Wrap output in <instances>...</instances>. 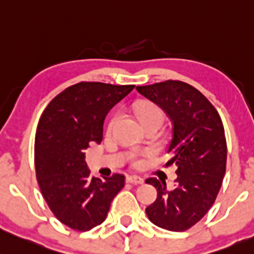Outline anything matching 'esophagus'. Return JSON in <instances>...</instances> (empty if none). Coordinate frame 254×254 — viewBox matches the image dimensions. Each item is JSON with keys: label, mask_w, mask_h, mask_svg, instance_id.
I'll use <instances>...</instances> for the list:
<instances>
[{"label": "esophagus", "mask_w": 254, "mask_h": 254, "mask_svg": "<svg viewBox=\"0 0 254 254\" xmlns=\"http://www.w3.org/2000/svg\"><path fill=\"white\" fill-rule=\"evenodd\" d=\"M127 181L130 184H135V185H141V184H143V179L137 175H129L127 178Z\"/></svg>", "instance_id": "1"}]
</instances>
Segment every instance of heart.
<instances>
[{"label": "heart", "instance_id": "1", "mask_svg": "<svg viewBox=\"0 0 254 254\" xmlns=\"http://www.w3.org/2000/svg\"><path fill=\"white\" fill-rule=\"evenodd\" d=\"M135 113L137 119L140 120L141 124L147 122H161L163 120V112L158 106L153 105V103H141L135 108Z\"/></svg>", "mask_w": 254, "mask_h": 254}]
</instances>
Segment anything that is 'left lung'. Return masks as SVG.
<instances>
[{"instance_id": "1", "label": "left lung", "mask_w": 254, "mask_h": 254, "mask_svg": "<svg viewBox=\"0 0 254 254\" xmlns=\"http://www.w3.org/2000/svg\"><path fill=\"white\" fill-rule=\"evenodd\" d=\"M136 90L169 117L170 161L165 165L178 168L170 191L165 181L146 180L157 189V199L146 214L159 228L185 231L204 217L223 184L228 154L223 122L212 103L186 82L167 80Z\"/></svg>"}]
</instances>
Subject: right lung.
Segmentation results:
<instances>
[{
    "label": "right lung",
    "mask_w": 254,
    "mask_h": 254,
    "mask_svg": "<svg viewBox=\"0 0 254 254\" xmlns=\"http://www.w3.org/2000/svg\"><path fill=\"white\" fill-rule=\"evenodd\" d=\"M135 85L79 82L56 96L40 118L35 136L36 179L55 217L73 230L105 221L125 178H91L85 152L101 143L108 112Z\"/></svg>",
    "instance_id": "1"
}]
</instances>
